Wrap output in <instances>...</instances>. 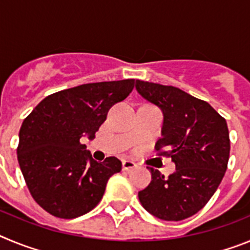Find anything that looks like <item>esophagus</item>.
Instances as JSON below:
<instances>
[{"label":"esophagus","mask_w":250,"mask_h":250,"mask_svg":"<svg viewBox=\"0 0 250 250\" xmlns=\"http://www.w3.org/2000/svg\"><path fill=\"white\" fill-rule=\"evenodd\" d=\"M134 167H136V164L134 163V161L123 160V170H125V171H130V170H132Z\"/></svg>","instance_id":"esophagus-1"}]
</instances>
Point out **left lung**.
<instances>
[{"label":"left lung","instance_id":"8db88e82","mask_svg":"<svg viewBox=\"0 0 250 250\" xmlns=\"http://www.w3.org/2000/svg\"><path fill=\"white\" fill-rule=\"evenodd\" d=\"M136 90L163 110V138L155 150L176 167L167 178L147 167L151 182L139 200L159 219H187L205 207L224 178L230 152L227 121L207 101L174 86L136 80Z\"/></svg>","mask_w":250,"mask_h":250}]
</instances>
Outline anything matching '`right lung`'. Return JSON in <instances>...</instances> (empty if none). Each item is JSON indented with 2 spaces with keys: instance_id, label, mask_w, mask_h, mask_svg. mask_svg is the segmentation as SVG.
I'll return each mask as SVG.
<instances>
[{
  "instance_id": "1",
  "label": "right lung",
  "mask_w": 250,
  "mask_h": 250,
  "mask_svg": "<svg viewBox=\"0 0 250 250\" xmlns=\"http://www.w3.org/2000/svg\"><path fill=\"white\" fill-rule=\"evenodd\" d=\"M135 80L83 83L48 95L23 120L17 159L35 202L51 215L72 219L103 199L107 180L121 171L115 156L98 163L81 143L94 138L114 104L125 100Z\"/></svg>"
}]
</instances>
